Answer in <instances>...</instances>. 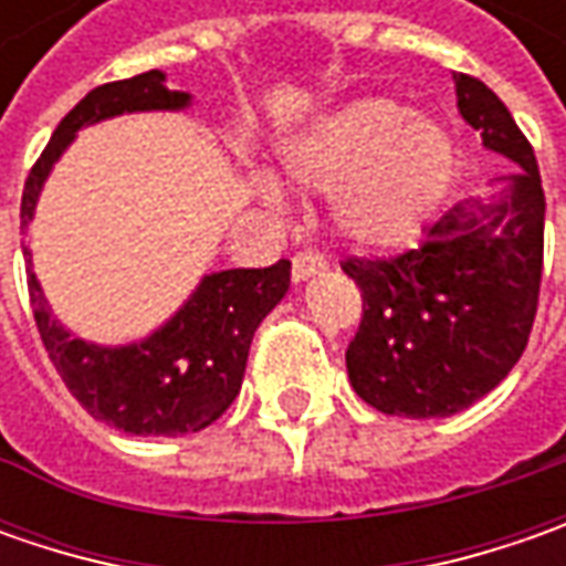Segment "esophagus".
<instances>
[{
    "mask_svg": "<svg viewBox=\"0 0 566 566\" xmlns=\"http://www.w3.org/2000/svg\"><path fill=\"white\" fill-rule=\"evenodd\" d=\"M327 271V258L324 254H317V251H298L293 258V280H308V276H315V273Z\"/></svg>",
    "mask_w": 566,
    "mask_h": 566,
    "instance_id": "34e87169",
    "label": "esophagus"
}]
</instances>
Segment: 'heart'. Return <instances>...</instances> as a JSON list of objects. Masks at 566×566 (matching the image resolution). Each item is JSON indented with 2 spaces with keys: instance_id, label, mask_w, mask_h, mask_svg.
Wrapping results in <instances>:
<instances>
[{
  "instance_id": "heart-1",
  "label": "heart",
  "mask_w": 566,
  "mask_h": 566,
  "mask_svg": "<svg viewBox=\"0 0 566 566\" xmlns=\"http://www.w3.org/2000/svg\"><path fill=\"white\" fill-rule=\"evenodd\" d=\"M286 169L305 188L337 191V229L361 249L409 242L447 198L457 142L444 125L384 97L353 99L286 147Z\"/></svg>"
}]
</instances>
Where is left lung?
Instances as JSON below:
<instances>
[{"label":"left lung","instance_id":"8db88e82","mask_svg":"<svg viewBox=\"0 0 566 566\" xmlns=\"http://www.w3.org/2000/svg\"><path fill=\"white\" fill-rule=\"evenodd\" d=\"M460 116L520 166L494 201H460L419 249L346 258L361 324L346 349L353 390L384 416L444 419L520 361L542 286L545 191L533 144L479 77L453 75Z\"/></svg>","mask_w":566,"mask_h":566}]
</instances>
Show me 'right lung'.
Instances as JSON below:
<instances>
[{
  "label": "right lung",
  "mask_w": 566,
  "mask_h": 566,
  "mask_svg": "<svg viewBox=\"0 0 566 566\" xmlns=\"http://www.w3.org/2000/svg\"><path fill=\"white\" fill-rule=\"evenodd\" d=\"M164 72L109 81L94 87L59 122L21 195V220L31 223L40 188L77 128L122 113L186 109L188 94L169 91ZM31 254V251H24ZM290 290V261L271 268L210 273L157 334L132 346H97L72 337L43 298L36 276H28L33 321L59 378L94 419L125 434H191L217 422L239 397L251 337Z\"/></svg>",
  "instance_id": "1"
}]
</instances>
